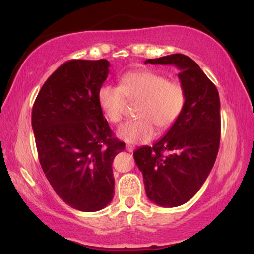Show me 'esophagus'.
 <instances>
[{"mask_svg":"<svg viewBox=\"0 0 254 254\" xmlns=\"http://www.w3.org/2000/svg\"><path fill=\"white\" fill-rule=\"evenodd\" d=\"M126 150L129 151V152H133L135 150V147H134V145H131V144H127L126 145Z\"/></svg>","mask_w":254,"mask_h":254,"instance_id":"obj_1","label":"esophagus"}]
</instances>
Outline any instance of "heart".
Segmentation results:
<instances>
[{"label": "heart", "mask_w": 254, "mask_h": 254, "mask_svg": "<svg viewBox=\"0 0 254 254\" xmlns=\"http://www.w3.org/2000/svg\"><path fill=\"white\" fill-rule=\"evenodd\" d=\"M127 102L138 100L135 107L137 119L127 121L118 130V136L128 143H142L158 130L172 126L183 112L186 93L178 81H168L164 75L151 70L131 71L124 75L119 86L103 85L98 103L110 123L119 124L125 116Z\"/></svg>", "instance_id": "b5f03b06"}]
</instances>
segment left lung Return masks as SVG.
Masks as SVG:
<instances>
[{
    "label": "left lung",
    "mask_w": 254,
    "mask_h": 254,
    "mask_svg": "<svg viewBox=\"0 0 254 254\" xmlns=\"http://www.w3.org/2000/svg\"><path fill=\"white\" fill-rule=\"evenodd\" d=\"M145 64H173L186 93L183 112L152 147L134 151L149 200L178 207L195 195L213 169L221 137L220 96L192 59L171 54Z\"/></svg>",
    "instance_id": "1"
}]
</instances>
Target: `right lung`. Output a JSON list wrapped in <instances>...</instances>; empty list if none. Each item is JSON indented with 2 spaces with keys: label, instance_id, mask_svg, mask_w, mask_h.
<instances>
[{
  "label": "right lung",
  "instance_id": "right-lung-1",
  "mask_svg": "<svg viewBox=\"0 0 254 254\" xmlns=\"http://www.w3.org/2000/svg\"><path fill=\"white\" fill-rule=\"evenodd\" d=\"M110 62L70 60L44 83L32 109V129L43 171L55 193L81 211L113 199L112 163L125 149L98 103Z\"/></svg>",
  "mask_w": 254,
  "mask_h": 254
}]
</instances>
